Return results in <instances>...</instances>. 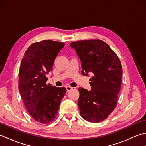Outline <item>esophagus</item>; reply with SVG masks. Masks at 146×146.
<instances>
[{"label":"esophagus","instance_id":"34e87169","mask_svg":"<svg viewBox=\"0 0 146 146\" xmlns=\"http://www.w3.org/2000/svg\"><path fill=\"white\" fill-rule=\"evenodd\" d=\"M73 88V87H71V86H66V89L67 92H69V91L71 90H72Z\"/></svg>","mask_w":146,"mask_h":146}]
</instances>
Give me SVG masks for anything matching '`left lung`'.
Here are the masks:
<instances>
[{
    "label": "left lung",
    "mask_w": 146,
    "mask_h": 146,
    "mask_svg": "<svg viewBox=\"0 0 146 146\" xmlns=\"http://www.w3.org/2000/svg\"><path fill=\"white\" fill-rule=\"evenodd\" d=\"M81 61L82 74L93 75L91 90L78 88V105L81 116L90 122L106 119L115 108L122 83L119 58L106 42L90 39L70 43Z\"/></svg>",
    "instance_id": "1"
}]
</instances>
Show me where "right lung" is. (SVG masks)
<instances>
[{
    "label": "right lung",
    "instance_id": "right-lung-1",
    "mask_svg": "<svg viewBox=\"0 0 146 146\" xmlns=\"http://www.w3.org/2000/svg\"><path fill=\"white\" fill-rule=\"evenodd\" d=\"M64 43L51 40L33 43L27 48L19 68V90L33 119L41 123L52 122L58 114L66 90L46 83V75Z\"/></svg>",
    "mask_w": 146,
    "mask_h": 146
}]
</instances>
